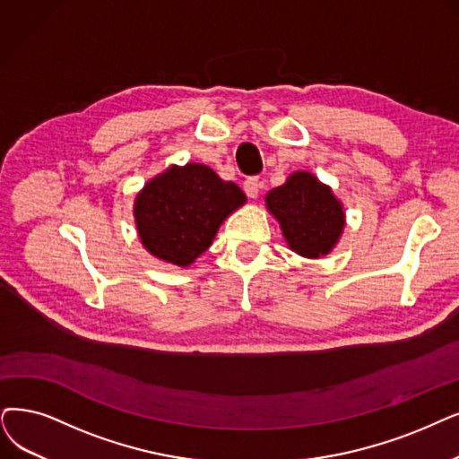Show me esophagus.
<instances>
[{
  "label": "esophagus",
  "mask_w": 459,
  "mask_h": 459,
  "mask_svg": "<svg viewBox=\"0 0 459 459\" xmlns=\"http://www.w3.org/2000/svg\"><path fill=\"white\" fill-rule=\"evenodd\" d=\"M260 178L258 177H250V178H247L245 180V185H243V188H245V192H247V195L248 197H252V199H255L258 197V194H260Z\"/></svg>",
  "instance_id": "1"
}]
</instances>
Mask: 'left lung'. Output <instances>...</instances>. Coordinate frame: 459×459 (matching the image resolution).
Instances as JSON below:
<instances>
[{
    "instance_id": "obj_1",
    "label": "left lung",
    "mask_w": 459,
    "mask_h": 459,
    "mask_svg": "<svg viewBox=\"0 0 459 459\" xmlns=\"http://www.w3.org/2000/svg\"><path fill=\"white\" fill-rule=\"evenodd\" d=\"M267 211L279 220L288 247L305 258L333 250L344 228V211L332 188L307 171H296L265 195Z\"/></svg>"
}]
</instances>
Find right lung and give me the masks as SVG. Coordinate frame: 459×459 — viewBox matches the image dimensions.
Returning a JSON list of instances; mask_svg holds the SVG:
<instances>
[{
    "instance_id": "1",
    "label": "right lung",
    "mask_w": 459,
    "mask_h": 459,
    "mask_svg": "<svg viewBox=\"0 0 459 459\" xmlns=\"http://www.w3.org/2000/svg\"><path fill=\"white\" fill-rule=\"evenodd\" d=\"M247 201L243 190L204 163L171 166L137 194L134 216L143 247L186 267L211 245L220 224Z\"/></svg>"
}]
</instances>
